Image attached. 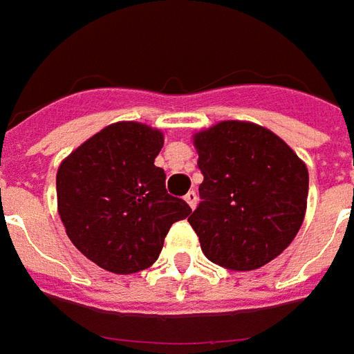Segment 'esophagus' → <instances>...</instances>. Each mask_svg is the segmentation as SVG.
<instances>
[{
	"mask_svg": "<svg viewBox=\"0 0 354 354\" xmlns=\"http://www.w3.org/2000/svg\"><path fill=\"white\" fill-rule=\"evenodd\" d=\"M185 200H187V204H189L190 207L194 209V207H196V204H198V194H196V192H194V190H190V192H187V196H185Z\"/></svg>",
	"mask_w": 354,
	"mask_h": 354,
	"instance_id": "esophagus-1",
	"label": "esophagus"
}]
</instances>
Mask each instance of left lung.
Segmentation results:
<instances>
[{"label":"left lung","instance_id":"1","mask_svg":"<svg viewBox=\"0 0 354 354\" xmlns=\"http://www.w3.org/2000/svg\"><path fill=\"white\" fill-rule=\"evenodd\" d=\"M202 202L189 217L209 261L253 270L272 261L301 229L309 171L278 135L225 120L192 135Z\"/></svg>","mask_w":354,"mask_h":354}]
</instances>
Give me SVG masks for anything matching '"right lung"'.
<instances>
[{"label": "right lung", "mask_w": 354, "mask_h": 354, "mask_svg": "<svg viewBox=\"0 0 354 354\" xmlns=\"http://www.w3.org/2000/svg\"><path fill=\"white\" fill-rule=\"evenodd\" d=\"M164 133L139 122H116L64 158L57 171V209L66 234L87 259L116 274L154 265L189 204L167 194L154 165Z\"/></svg>", "instance_id": "1"}]
</instances>
